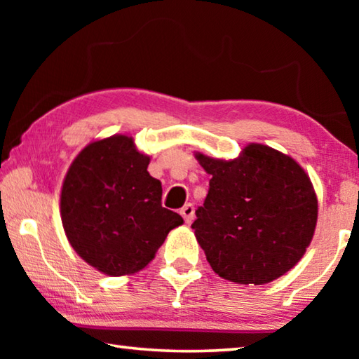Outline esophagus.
I'll list each match as a JSON object with an SVG mask.
<instances>
[{
	"label": "esophagus",
	"instance_id": "1",
	"mask_svg": "<svg viewBox=\"0 0 359 359\" xmlns=\"http://www.w3.org/2000/svg\"><path fill=\"white\" fill-rule=\"evenodd\" d=\"M180 215L184 217V220H185V223H191V220H193V217H194V205L193 204H185L184 208L180 209Z\"/></svg>",
	"mask_w": 359,
	"mask_h": 359
}]
</instances>
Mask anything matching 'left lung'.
<instances>
[{
    "mask_svg": "<svg viewBox=\"0 0 359 359\" xmlns=\"http://www.w3.org/2000/svg\"><path fill=\"white\" fill-rule=\"evenodd\" d=\"M194 158L212 179L191 228L215 274L263 285L299 263L318 218L317 193L299 163L257 142L233 160Z\"/></svg>",
    "mask_w": 359,
    "mask_h": 359,
    "instance_id": "1",
    "label": "left lung"
}]
</instances>
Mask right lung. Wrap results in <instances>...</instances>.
Returning <instances> with one entry per match:
<instances>
[{"instance_id": "add662e5", "label": "right lung", "mask_w": 359, "mask_h": 359, "mask_svg": "<svg viewBox=\"0 0 359 359\" xmlns=\"http://www.w3.org/2000/svg\"><path fill=\"white\" fill-rule=\"evenodd\" d=\"M150 156L128 135L95 139L65 175L60 215L66 238L85 263L111 277L147 267L184 218L161 205V182Z\"/></svg>"}]
</instances>
